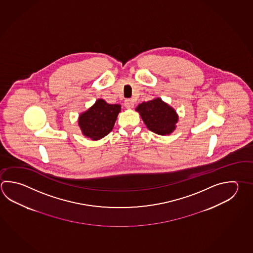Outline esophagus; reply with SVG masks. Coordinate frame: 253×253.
I'll return each instance as SVG.
<instances>
[{"label": "esophagus", "instance_id": "esophagus-1", "mask_svg": "<svg viewBox=\"0 0 253 253\" xmlns=\"http://www.w3.org/2000/svg\"><path fill=\"white\" fill-rule=\"evenodd\" d=\"M124 105H125V107L127 109H131V108H133L134 106L133 101L130 100V99H127V100H125V102H124Z\"/></svg>", "mask_w": 253, "mask_h": 253}]
</instances>
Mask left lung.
<instances>
[{
	"instance_id": "left-lung-1",
	"label": "left lung",
	"mask_w": 253,
	"mask_h": 253,
	"mask_svg": "<svg viewBox=\"0 0 253 253\" xmlns=\"http://www.w3.org/2000/svg\"><path fill=\"white\" fill-rule=\"evenodd\" d=\"M136 111L139 113L148 129L158 135H169L176 128V112L159 97L139 104Z\"/></svg>"
}]
</instances>
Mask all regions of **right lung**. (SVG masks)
Here are the masks:
<instances>
[{
  "label": "right lung",
  "instance_id": "1",
  "mask_svg": "<svg viewBox=\"0 0 253 253\" xmlns=\"http://www.w3.org/2000/svg\"><path fill=\"white\" fill-rule=\"evenodd\" d=\"M120 112V105H110L103 99L96 100L89 109L79 117L82 133L92 140L104 138L114 128Z\"/></svg>",
  "mask_w": 253,
  "mask_h": 253
}]
</instances>
